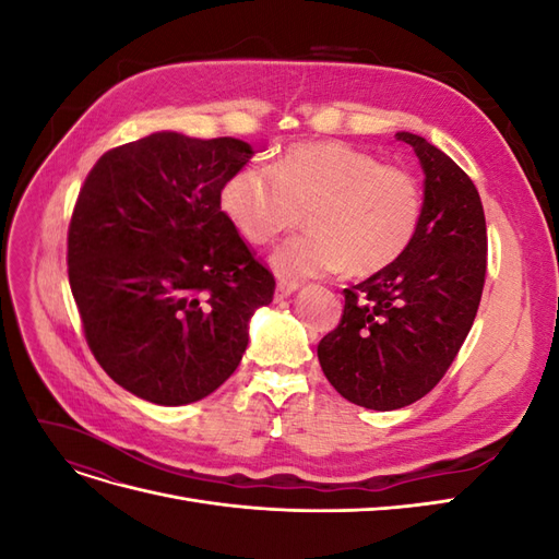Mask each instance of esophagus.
<instances>
[{
	"instance_id": "1",
	"label": "esophagus",
	"mask_w": 559,
	"mask_h": 559,
	"mask_svg": "<svg viewBox=\"0 0 559 559\" xmlns=\"http://www.w3.org/2000/svg\"><path fill=\"white\" fill-rule=\"evenodd\" d=\"M298 289V284L296 282H286V280H280L277 282V286H275V298H286V296H292L294 292Z\"/></svg>"
}]
</instances>
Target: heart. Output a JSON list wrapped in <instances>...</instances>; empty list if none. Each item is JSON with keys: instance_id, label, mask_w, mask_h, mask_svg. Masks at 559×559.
<instances>
[{"instance_id": "b5f03b06", "label": "heart", "mask_w": 559, "mask_h": 559, "mask_svg": "<svg viewBox=\"0 0 559 559\" xmlns=\"http://www.w3.org/2000/svg\"><path fill=\"white\" fill-rule=\"evenodd\" d=\"M222 210L253 247L273 245L306 214L310 233L282 245L273 267L286 280L347 267L357 277L394 265L415 242L425 195L401 167L345 142H300L265 167L249 165L222 189Z\"/></svg>"}]
</instances>
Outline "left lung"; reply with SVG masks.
I'll return each instance as SVG.
<instances>
[{
	"label": "left lung",
	"instance_id": "obj_1",
	"mask_svg": "<svg viewBox=\"0 0 559 559\" xmlns=\"http://www.w3.org/2000/svg\"><path fill=\"white\" fill-rule=\"evenodd\" d=\"M425 170V214L415 242L378 275L345 289L341 324L321 337L317 357L347 401L396 411L441 382L476 319L487 226L471 177L441 148L413 132Z\"/></svg>",
	"mask_w": 559,
	"mask_h": 559
}]
</instances>
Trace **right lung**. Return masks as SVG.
I'll return each instance as SVG.
<instances>
[{"label":"right lung","mask_w":559,"mask_h":559,"mask_svg":"<svg viewBox=\"0 0 559 559\" xmlns=\"http://www.w3.org/2000/svg\"><path fill=\"white\" fill-rule=\"evenodd\" d=\"M235 138L154 132L116 146L83 181L67 230V275L105 373L158 405L210 396L240 366L253 310L275 277L222 212L249 163Z\"/></svg>","instance_id":"right-lung-1"}]
</instances>
